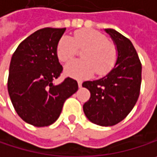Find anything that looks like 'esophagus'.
<instances>
[{
    "mask_svg": "<svg viewBox=\"0 0 157 157\" xmlns=\"http://www.w3.org/2000/svg\"><path fill=\"white\" fill-rule=\"evenodd\" d=\"M82 81H78V86L80 87V88L82 87Z\"/></svg>",
    "mask_w": 157,
    "mask_h": 157,
    "instance_id": "esophagus-1",
    "label": "esophagus"
}]
</instances>
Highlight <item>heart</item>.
Listing matches in <instances>:
<instances>
[{
	"instance_id": "1",
	"label": "heart",
	"mask_w": 157,
	"mask_h": 157,
	"mask_svg": "<svg viewBox=\"0 0 157 157\" xmlns=\"http://www.w3.org/2000/svg\"><path fill=\"white\" fill-rule=\"evenodd\" d=\"M78 49H83L81 60H74L65 65L66 75L75 79L89 78L95 72L104 76L117 62L118 51L115 44L109 41L103 33L89 29L76 30L73 37L64 35L56 44V56L61 62L70 61Z\"/></svg>"
}]
</instances>
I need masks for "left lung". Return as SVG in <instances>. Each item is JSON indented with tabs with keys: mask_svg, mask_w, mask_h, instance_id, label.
<instances>
[{
	"mask_svg": "<svg viewBox=\"0 0 157 157\" xmlns=\"http://www.w3.org/2000/svg\"><path fill=\"white\" fill-rule=\"evenodd\" d=\"M105 31L115 42L118 58L114 68L103 78L87 81L91 97L83 104L88 120L100 126H113L123 121L132 110L141 86L142 64L131 41L112 29Z\"/></svg>",
	"mask_w": 157,
	"mask_h": 157,
	"instance_id": "8db88e82",
	"label": "left lung"
}]
</instances>
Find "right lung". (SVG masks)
Returning <instances> with one entry per match:
<instances>
[{"instance_id": "1", "label": "right lung", "mask_w": 157, "mask_h": 157, "mask_svg": "<svg viewBox=\"0 0 157 157\" xmlns=\"http://www.w3.org/2000/svg\"><path fill=\"white\" fill-rule=\"evenodd\" d=\"M64 29L36 30L19 45L12 55L8 92L18 115L35 127H45L58 119L64 102L78 90L75 80L67 77L59 84L53 80L63 72L56 48Z\"/></svg>"}]
</instances>
